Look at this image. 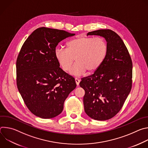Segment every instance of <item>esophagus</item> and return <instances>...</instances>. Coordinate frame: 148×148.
I'll use <instances>...</instances> for the list:
<instances>
[{
  "mask_svg": "<svg viewBox=\"0 0 148 148\" xmlns=\"http://www.w3.org/2000/svg\"><path fill=\"white\" fill-rule=\"evenodd\" d=\"M75 82H76V84L77 86H78L79 85V82H80V80H79V79H78V78H75Z\"/></svg>",
  "mask_w": 148,
  "mask_h": 148,
  "instance_id": "obj_1",
  "label": "esophagus"
}]
</instances>
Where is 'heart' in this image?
Returning <instances> with one entry per match:
<instances>
[{
    "label": "heart",
    "instance_id": "obj_1",
    "mask_svg": "<svg viewBox=\"0 0 148 148\" xmlns=\"http://www.w3.org/2000/svg\"><path fill=\"white\" fill-rule=\"evenodd\" d=\"M108 51L106 41L101 37L78 36L67 43V48L57 47L54 54L58 64L66 72L80 75L86 70L91 73L96 71L102 64Z\"/></svg>",
    "mask_w": 148,
    "mask_h": 148
}]
</instances>
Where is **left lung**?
<instances>
[{"instance_id": "1", "label": "left lung", "mask_w": 148, "mask_h": 148, "mask_svg": "<svg viewBox=\"0 0 148 148\" xmlns=\"http://www.w3.org/2000/svg\"><path fill=\"white\" fill-rule=\"evenodd\" d=\"M104 37L108 51L101 66L93 74L81 78L85 91L86 113L91 118L105 121L116 115L123 107L132 86V61L121 38L110 29L87 33Z\"/></svg>"}]
</instances>
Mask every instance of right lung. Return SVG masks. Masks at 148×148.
Listing matches in <instances>:
<instances>
[{
	"label": "right lung",
	"mask_w": 148,
	"mask_h": 148,
	"mask_svg": "<svg viewBox=\"0 0 148 148\" xmlns=\"http://www.w3.org/2000/svg\"><path fill=\"white\" fill-rule=\"evenodd\" d=\"M75 34L40 27L25 41L16 60V83L26 107L37 116L50 119L63 110L77 85L60 67L54 51L59 42Z\"/></svg>",
	"instance_id": "obj_1"
}]
</instances>
